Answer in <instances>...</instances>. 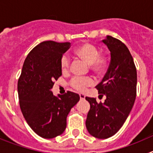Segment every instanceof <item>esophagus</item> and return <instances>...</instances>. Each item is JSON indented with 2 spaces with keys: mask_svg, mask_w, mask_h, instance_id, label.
I'll list each match as a JSON object with an SVG mask.
<instances>
[{
  "mask_svg": "<svg viewBox=\"0 0 153 153\" xmlns=\"http://www.w3.org/2000/svg\"><path fill=\"white\" fill-rule=\"evenodd\" d=\"M85 95L84 94H83V93H79V98H80V100H84L85 99Z\"/></svg>",
  "mask_w": 153,
  "mask_h": 153,
  "instance_id": "1",
  "label": "esophagus"
}]
</instances>
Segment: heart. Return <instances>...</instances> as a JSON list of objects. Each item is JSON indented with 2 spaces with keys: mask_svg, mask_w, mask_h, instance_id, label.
Segmentation results:
<instances>
[{
  "mask_svg": "<svg viewBox=\"0 0 153 153\" xmlns=\"http://www.w3.org/2000/svg\"><path fill=\"white\" fill-rule=\"evenodd\" d=\"M74 54L81 60H84L90 64L92 71L97 74H102L106 70L108 66V57L106 54L100 53L98 48L93 44H80L74 50ZM70 60L66 55L60 58V67L63 72H67L70 68ZM95 80L91 76L79 77L75 76L70 82V85L77 91L83 92L93 86Z\"/></svg>",
  "mask_w": 153,
  "mask_h": 153,
  "instance_id": "heart-1",
  "label": "heart"
}]
</instances>
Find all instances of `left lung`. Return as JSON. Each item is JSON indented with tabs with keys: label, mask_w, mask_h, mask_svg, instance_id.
Listing matches in <instances>:
<instances>
[{
	"label": "left lung",
	"mask_w": 153,
	"mask_h": 153,
	"mask_svg": "<svg viewBox=\"0 0 153 153\" xmlns=\"http://www.w3.org/2000/svg\"><path fill=\"white\" fill-rule=\"evenodd\" d=\"M111 54V61L103 79L96 88L104 102L86 97L90 109L86 126L89 133L98 139L115 135L129 116L136 97L137 73L133 58L126 46L118 39L107 36L102 40Z\"/></svg>",
	"instance_id": "8db88e82"
}]
</instances>
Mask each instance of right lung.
Wrapping results in <instances>:
<instances>
[{"instance_id": "right-lung-1", "label": "right lung", "mask_w": 153, "mask_h": 153, "mask_svg": "<svg viewBox=\"0 0 153 153\" xmlns=\"http://www.w3.org/2000/svg\"><path fill=\"white\" fill-rule=\"evenodd\" d=\"M70 43L48 40L36 45L24 60L17 83L20 107L27 123L42 138L60 136L67 127V117L79 100L77 93L67 91L53 96L51 89L62 75L60 58Z\"/></svg>"}]
</instances>
